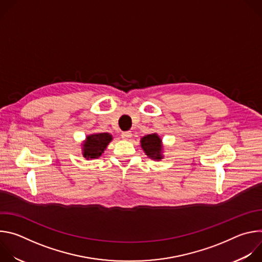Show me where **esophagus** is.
Segmentation results:
<instances>
[{
    "mask_svg": "<svg viewBox=\"0 0 262 262\" xmlns=\"http://www.w3.org/2000/svg\"><path fill=\"white\" fill-rule=\"evenodd\" d=\"M130 137H132V133H130V132H124V133L121 134V138H122L123 140H127V139H129Z\"/></svg>",
    "mask_w": 262,
    "mask_h": 262,
    "instance_id": "esophagus-1",
    "label": "esophagus"
}]
</instances>
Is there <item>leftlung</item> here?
<instances>
[{"mask_svg": "<svg viewBox=\"0 0 262 262\" xmlns=\"http://www.w3.org/2000/svg\"><path fill=\"white\" fill-rule=\"evenodd\" d=\"M140 142L144 154L149 159L154 161H161L164 159L163 141L157 133L142 137Z\"/></svg>", "mask_w": 262, "mask_h": 262, "instance_id": "obj_1", "label": "left lung"}]
</instances>
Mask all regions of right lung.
I'll use <instances>...</instances> for the list:
<instances>
[{"mask_svg":"<svg viewBox=\"0 0 262 262\" xmlns=\"http://www.w3.org/2000/svg\"><path fill=\"white\" fill-rule=\"evenodd\" d=\"M112 140H113V137L108 133H96L88 135L81 144L83 157L86 160L100 158Z\"/></svg>","mask_w":262,"mask_h":262,"instance_id":"right-lung-1","label":"right lung"}]
</instances>
